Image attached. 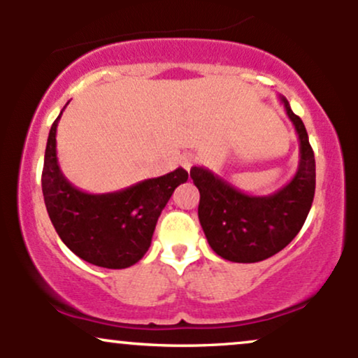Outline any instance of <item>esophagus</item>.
I'll list each match as a JSON object with an SVG mask.
<instances>
[{
  "label": "esophagus",
  "instance_id": "esophagus-1",
  "mask_svg": "<svg viewBox=\"0 0 358 358\" xmlns=\"http://www.w3.org/2000/svg\"><path fill=\"white\" fill-rule=\"evenodd\" d=\"M193 162H195V159H193V156L192 155H183L182 158H180V163H182V166L185 168V170H190L192 168V165H193Z\"/></svg>",
  "mask_w": 358,
  "mask_h": 358
}]
</instances>
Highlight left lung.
I'll use <instances>...</instances> for the list:
<instances>
[{
  "instance_id": "8db88e82",
  "label": "left lung",
  "mask_w": 358,
  "mask_h": 358,
  "mask_svg": "<svg viewBox=\"0 0 358 358\" xmlns=\"http://www.w3.org/2000/svg\"><path fill=\"white\" fill-rule=\"evenodd\" d=\"M299 139V165L286 187L271 195H248L203 166L190 176L200 192L199 219L210 248L232 262L264 261L285 249L305 224L315 196V155L306 127L279 96Z\"/></svg>"
}]
</instances>
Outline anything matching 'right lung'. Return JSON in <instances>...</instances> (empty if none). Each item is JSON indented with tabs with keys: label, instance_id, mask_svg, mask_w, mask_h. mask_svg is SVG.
Returning <instances> with one entry per match:
<instances>
[{
	"label": "right lung",
	"instance_id": "add662e5",
	"mask_svg": "<svg viewBox=\"0 0 358 358\" xmlns=\"http://www.w3.org/2000/svg\"><path fill=\"white\" fill-rule=\"evenodd\" d=\"M60 116L48 133L42 171L48 217L62 242L76 256L99 268H129L150 249L159 213L175 188L187 182L188 173L176 168L124 190L97 195L82 192L65 178L57 159L55 134Z\"/></svg>",
	"mask_w": 358,
	"mask_h": 358
}]
</instances>
